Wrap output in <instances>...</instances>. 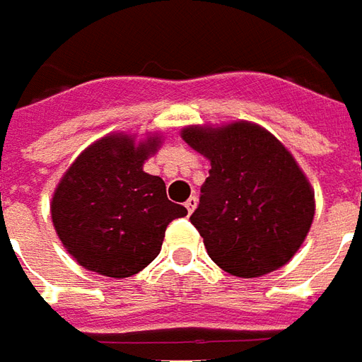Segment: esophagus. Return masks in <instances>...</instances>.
Returning a JSON list of instances; mask_svg holds the SVG:
<instances>
[{
	"instance_id": "obj_1",
	"label": "esophagus",
	"mask_w": 362,
	"mask_h": 362,
	"mask_svg": "<svg viewBox=\"0 0 362 362\" xmlns=\"http://www.w3.org/2000/svg\"><path fill=\"white\" fill-rule=\"evenodd\" d=\"M197 203H199V199L195 197V195H191V197L185 201V209L189 211V213H193V211L197 209Z\"/></svg>"
}]
</instances>
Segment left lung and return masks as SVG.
<instances>
[{"instance_id":"1","label":"left lung","mask_w":362,"mask_h":362,"mask_svg":"<svg viewBox=\"0 0 362 362\" xmlns=\"http://www.w3.org/2000/svg\"><path fill=\"white\" fill-rule=\"evenodd\" d=\"M181 137L211 163L191 215L211 259L243 279L287 265L315 217V191L291 151L251 121L187 125Z\"/></svg>"}]
</instances>
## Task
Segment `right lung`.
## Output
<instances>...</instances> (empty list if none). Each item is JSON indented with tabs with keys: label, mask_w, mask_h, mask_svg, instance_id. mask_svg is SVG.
Listing matches in <instances>:
<instances>
[{
	"label": "right lung",
	"mask_w": 362,
	"mask_h": 362,
	"mask_svg": "<svg viewBox=\"0 0 362 362\" xmlns=\"http://www.w3.org/2000/svg\"><path fill=\"white\" fill-rule=\"evenodd\" d=\"M159 145V135H105L79 153L55 187V233L87 271L113 279L139 273L161 251L167 225L187 215L167 199L163 179L143 171Z\"/></svg>",
	"instance_id": "right-lung-1"
}]
</instances>
